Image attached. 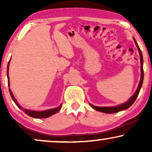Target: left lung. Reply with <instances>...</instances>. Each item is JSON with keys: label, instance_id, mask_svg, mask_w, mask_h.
Returning a JSON list of instances; mask_svg holds the SVG:
<instances>
[{"label": "left lung", "instance_id": "1", "mask_svg": "<svg viewBox=\"0 0 152 152\" xmlns=\"http://www.w3.org/2000/svg\"><path fill=\"white\" fill-rule=\"evenodd\" d=\"M134 42L136 43L137 48H138V51H139V54H140V69H141V77H140V83H139L138 88L134 95L131 97V98L129 99L127 102H126L125 103L122 104H120L118 106H116V107H96V106H94L93 104H91V107L96 110V111H100V112H103V113H117V112L123 111V110H126L128 108H129L131 106H132L136 99L138 97V95L140 93V88L142 87V82H143V78H144V71H143V58H142V52H141L140 48H139L138 43H136V39H134Z\"/></svg>", "mask_w": 152, "mask_h": 152}]
</instances>
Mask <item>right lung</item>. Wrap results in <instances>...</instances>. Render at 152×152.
<instances>
[{
	"label": "right lung",
	"instance_id": "right-lung-1",
	"mask_svg": "<svg viewBox=\"0 0 152 152\" xmlns=\"http://www.w3.org/2000/svg\"><path fill=\"white\" fill-rule=\"evenodd\" d=\"M10 59L9 62H8V64H7V81H8V86H10V78H9V75H8V70H9V65H10ZM9 91H10V95H11L12 99H13V101L15 102V104H16V106L22 110V111H23L25 112V113L27 114V115L30 116V117H32V118H48L50 116L54 115V114L57 113L58 111H59L60 109H61V105H60L59 107H57V108H55V109H48V110H45V111H31V110H28V109H25L23 108H22L18 104V103L17 102V101H16V99L14 98L13 94H12L11 90H10V88H9Z\"/></svg>",
	"mask_w": 152,
	"mask_h": 152
}]
</instances>
